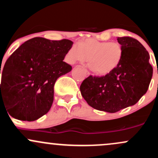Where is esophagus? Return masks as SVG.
Wrapping results in <instances>:
<instances>
[{"instance_id":"obj_1","label":"esophagus","mask_w":158,"mask_h":158,"mask_svg":"<svg viewBox=\"0 0 158 158\" xmlns=\"http://www.w3.org/2000/svg\"><path fill=\"white\" fill-rule=\"evenodd\" d=\"M84 72L86 73V76H89V74H90V73H89V72H88L87 70H86V69H84Z\"/></svg>"}]
</instances>
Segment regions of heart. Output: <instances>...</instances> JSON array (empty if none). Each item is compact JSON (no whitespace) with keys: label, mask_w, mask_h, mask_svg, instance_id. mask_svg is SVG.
<instances>
[{"label":"heart","mask_w":158,"mask_h":158,"mask_svg":"<svg viewBox=\"0 0 158 158\" xmlns=\"http://www.w3.org/2000/svg\"><path fill=\"white\" fill-rule=\"evenodd\" d=\"M123 56V48L118 42L100 41L86 39L78 45L72 46L67 53L69 62L89 61V66L96 74H106L120 65Z\"/></svg>","instance_id":"obj_1"}]
</instances>
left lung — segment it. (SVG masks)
Listing matches in <instances>:
<instances>
[{
  "mask_svg": "<svg viewBox=\"0 0 158 158\" xmlns=\"http://www.w3.org/2000/svg\"><path fill=\"white\" fill-rule=\"evenodd\" d=\"M123 48L120 65L106 75H89L80 86L89 106L114 113L135 105L148 89L153 68L149 54L139 41L130 37L118 38Z\"/></svg>",
  "mask_w": 158,
  "mask_h": 158,
  "instance_id": "8db88e82",
  "label": "left lung"
}]
</instances>
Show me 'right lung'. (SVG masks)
<instances>
[{
	"label": "right lung",
	"instance_id": "1",
	"mask_svg": "<svg viewBox=\"0 0 158 158\" xmlns=\"http://www.w3.org/2000/svg\"><path fill=\"white\" fill-rule=\"evenodd\" d=\"M72 44L67 39L34 38L7 59L1 76V106L13 118L34 121L50 111L56 81L72 69L63 62Z\"/></svg>",
	"mask_w": 158,
	"mask_h": 158
}]
</instances>
